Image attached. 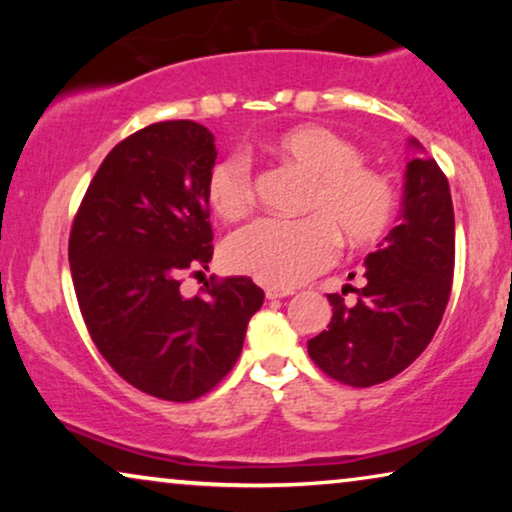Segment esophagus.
Segmentation results:
<instances>
[{
  "instance_id": "obj_1",
  "label": "esophagus",
  "mask_w": 512,
  "mask_h": 512,
  "mask_svg": "<svg viewBox=\"0 0 512 512\" xmlns=\"http://www.w3.org/2000/svg\"><path fill=\"white\" fill-rule=\"evenodd\" d=\"M293 291H289V289H265V296H268L270 300H277V298H286V296H291Z\"/></svg>"
}]
</instances>
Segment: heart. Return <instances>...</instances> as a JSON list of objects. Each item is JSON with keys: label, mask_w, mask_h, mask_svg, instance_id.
<instances>
[{"label": "heart", "mask_w": 512, "mask_h": 512, "mask_svg": "<svg viewBox=\"0 0 512 512\" xmlns=\"http://www.w3.org/2000/svg\"><path fill=\"white\" fill-rule=\"evenodd\" d=\"M279 165L307 181L303 219L258 221L226 244V263L258 282L293 289L333 263L338 242L366 249L380 242L396 216V188L389 174L361 160L354 142L321 125H296L261 144ZM205 198L223 221H237L254 209L256 186L247 160L237 153L209 167Z\"/></svg>", "instance_id": "1"}]
</instances>
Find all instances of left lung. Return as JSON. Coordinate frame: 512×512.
Segmentation results:
<instances>
[{"label":"left lung","instance_id":"left-lung-1","mask_svg":"<svg viewBox=\"0 0 512 512\" xmlns=\"http://www.w3.org/2000/svg\"><path fill=\"white\" fill-rule=\"evenodd\" d=\"M412 146H419L410 139ZM366 258V284L328 293L333 317L307 342L310 359L335 382L373 387L403 373L429 347L454 275L450 184L433 158L405 170L401 223ZM354 277V275H352ZM352 288L357 303H344Z\"/></svg>","mask_w":512,"mask_h":512}]
</instances>
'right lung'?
<instances>
[{"instance_id": "right-lung-1", "label": "right lung", "mask_w": 512, "mask_h": 512, "mask_svg": "<svg viewBox=\"0 0 512 512\" xmlns=\"http://www.w3.org/2000/svg\"><path fill=\"white\" fill-rule=\"evenodd\" d=\"M214 135L163 121L118 142L95 172L69 233L81 317L111 368L172 403L205 396L240 359L263 291L249 277H209L181 296L184 275L212 261L205 198Z\"/></svg>"}]
</instances>
